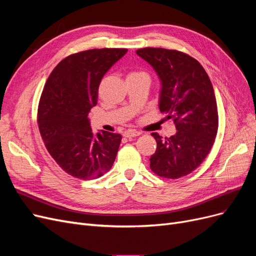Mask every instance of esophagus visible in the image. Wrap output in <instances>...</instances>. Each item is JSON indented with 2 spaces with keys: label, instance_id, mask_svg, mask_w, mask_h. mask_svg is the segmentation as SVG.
Here are the masks:
<instances>
[{
  "label": "esophagus",
  "instance_id": "obj_1",
  "mask_svg": "<svg viewBox=\"0 0 256 256\" xmlns=\"http://www.w3.org/2000/svg\"><path fill=\"white\" fill-rule=\"evenodd\" d=\"M141 134V132H138L136 130H127L125 131V134H124V136L125 138H134V136H138Z\"/></svg>",
  "mask_w": 256,
  "mask_h": 256
}]
</instances>
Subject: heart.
<instances>
[{
  "mask_svg": "<svg viewBox=\"0 0 256 256\" xmlns=\"http://www.w3.org/2000/svg\"><path fill=\"white\" fill-rule=\"evenodd\" d=\"M132 74H136V72H132Z\"/></svg>",
  "mask_w": 256,
  "mask_h": 256,
  "instance_id": "obj_1",
  "label": "heart"
}]
</instances>
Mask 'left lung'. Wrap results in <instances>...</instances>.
I'll return each instance as SVG.
<instances>
[{
    "label": "left lung",
    "mask_w": 256,
    "mask_h": 256,
    "mask_svg": "<svg viewBox=\"0 0 256 256\" xmlns=\"http://www.w3.org/2000/svg\"><path fill=\"white\" fill-rule=\"evenodd\" d=\"M136 54L157 72L160 112L177 130L164 138L152 134L157 148L150 159V168L160 177L176 180L194 171L214 143L219 118L212 84L203 66L184 52L148 47Z\"/></svg>",
    "instance_id": "obj_1"
}]
</instances>
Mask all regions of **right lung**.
Masks as SVG:
<instances>
[{
    "label": "right lung",
    "mask_w": 256,
    "mask_h": 256,
    "mask_svg": "<svg viewBox=\"0 0 256 256\" xmlns=\"http://www.w3.org/2000/svg\"><path fill=\"white\" fill-rule=\"evenodd\" d=\"M127 49H92L62 60L44 84L37 122L44 146L66 173L83 180L110 171L122 136L92 134L88 113L102 76Z\"/></svg>",
    "instance_id": "obj_1"
}]
</instances>
